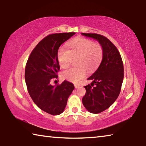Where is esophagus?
<instances>
[{
	"instance_id": "34e87169",
	"label": "esophagus",
	"mask_w": 146,
	"mask_h": 146,
	"mask_svg": "<svg viewBox=\"0 0 146 146\" xmlns=\"http://www.w3.org/2000/svg\"><path fill=\"white\" fill-rule=\"evenodd\" d=\"M74 86H75V88H80V85L77 84H74Z\"/></svg>"
}]
</instances>
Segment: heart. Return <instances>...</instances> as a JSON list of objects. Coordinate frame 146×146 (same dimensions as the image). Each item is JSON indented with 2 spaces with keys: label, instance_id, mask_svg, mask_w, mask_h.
Here are the masks:
<instances>
[{
  "label": "heart",
  "instance_id": "1",
  "mask_svg": "<svg viewBox=\"0 0 146 146\" xmlns=\"http://www.w3.org/2000/svg\"><path fill=\"white\" fill-rule=\"evenodd\" d=\"M69 49L61 48L57 58L62 68L67 69L76 60V68H71L62 73V77L73 82H78L84 78L88 70L91 71L97 68L103 57V48L99 43L91 39L78 37L68 44Z\"/></svg>",
  "mask_w": 146,
  "mask_h": 146
}]
</instances>
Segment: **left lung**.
Here are the masks:
<instances>
[{"mask_svg":"<svg viewBox=\"0 0 146 146\" xmlns=\"http://www.w3.org/2000/svg\"><path fill=\"white\" fill-rule=\"evenodd\" d=\"M82 35L97 40L103 48L102 60L88 78L93 82L84 86L86 92L82 98L88 111L99 113L110 108L119 95L123 79V62L117 47L107 37L97 33Z\"/></svg>","mask_w":146,"mask_h":146,"instance_id":"left-lung-1","label":"left lung"}]
</instances>
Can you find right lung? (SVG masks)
<instances>
[{
    "label": "right lung",
    "mask_w": 146,
    "mask_h": 146,
    "mask_svg": "<svg viewBox=\"0 0 146 146\" xmlns=\"http://www.w3.org/2000/svg\"><path fill=\"white\" fill-rule=\"evenodd\" d=\"M75 34L48 35L35 47L27 61L25 80L28 93L34 103L50 115H57L64 111L75 88L67 80L61 84H51V81L58 78L60 70L57 58L59 47Z\"/></svg>",
    "instance_id": "1"
}]
</instances>
